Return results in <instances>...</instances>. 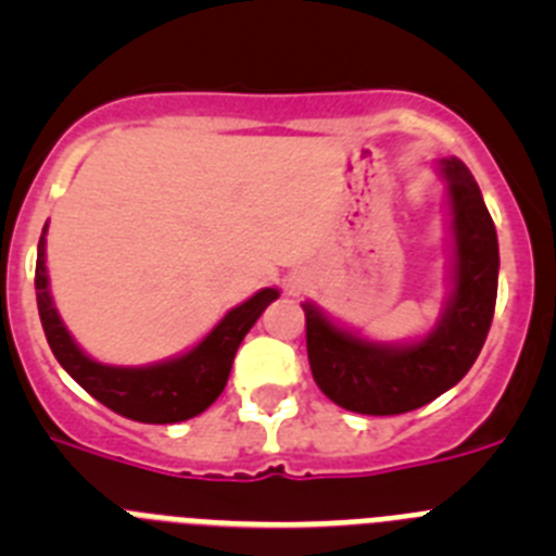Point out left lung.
<instances>
[{
  "instance_id": "8db88e82",
  "label": "left lung",
  "mask_w": 556,
  "mask_h": 556,
  "mask_svg": "<svg viewBox=\"0 0 556 556\" xmlns=\"http://www.w3.org/2000/svg\"><path fill=\"white\" fill-rule=\"evenodd\" d=\"M451 208V292L437 326L415 342H372L337 326L314 303L306 312L312 376L342 409L404 415L443 395L473 367L498 294V236L479 184L459 159L437 164Z\"/></svg>"
}]
</instances>
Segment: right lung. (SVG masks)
<instances>
[{"mask_svg":"<svg viewBox=\"0 0 556 556\" xmlns=\"http://www.w3.org/2000/svg\"><path fill=\"white\" fill-rule=\"evenodd\" d=\"M278 294L281 292L275 287L255 292L242 306L230 308L203 342L180 356L144 367L102 365L72 339L52 301L47 275V225L38 242L36 298L49 348L63 370L75 378L88 395L97 397L116 415L139 420V424H180L208 409L228 384L233 356L242 345L244 333L253 328V323Z\"/></svg>","mask_w":556,"mask_h":556,"instance_id":"1","label":"right lung"}]
</instances>
